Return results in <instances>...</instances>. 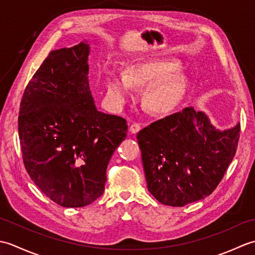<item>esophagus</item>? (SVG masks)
I'll use <instances>...</instances> for the list:
<instances>
[{
  "label": "esophagus",
  "instance_id": "obj_1",
  "mask_svg": "<svg viewBox=\"0 0 255 255\" xmlns=\"http://www.w3.org/2000/svg\"><path fill=\"white\" fill-rule=\"evenodd\" d=\"M140 129H141V126H140L139 123H132L130 125V128H129V130H130L131 133H137Z\"/></svg>",
  "mask_w": 255,
  "mask_h": 255
}]
</instances>
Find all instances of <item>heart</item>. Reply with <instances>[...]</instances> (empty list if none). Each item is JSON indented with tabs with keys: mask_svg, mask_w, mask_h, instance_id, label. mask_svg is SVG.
<instances>
[{
	"mask_svg": "<svg viewBox=\"0 0 255 255\" xmlns=\"http://www.w3.org/2000/svg\"><path fill=\"white\" fill-rule=\"evenodd\" d=\"M174 62L150 60L129 68L126 74L110 71L106 77L105 100L113 108H122L131 97L132 88H147L143 105L152 114H166L178 105L186 93V79Z\"/></svg>",
	"mask_w": 255,
	"mask_h": 255,
	"instance_id": "obj_1",
	"label": "heart"
}]
</instances>
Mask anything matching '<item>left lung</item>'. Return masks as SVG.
<instances>
[{
    "label": "left lung",
    "instance_id": "left-lung-1",
    "mask_svg": "<svg viewBox=\"0 0 255 255\" xmlns=\"http://www.w3.org/2000/svg\"><path fill=\"white\" fill-rule=\"evenodd\" d=\"M240 125L221 131L193 107L159 119L137 133L149 192L183 207L213 193L236 154Z\"/></svg>",
    "mask_w": 255,
    "mask_h": 255
}]
</instances>
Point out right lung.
<instances>
[{"instance_id":"add662e5","label":"right lung","mask_w":255,"mask_h":255,"mask_svg":"<svg viewBox=\"0 0 255 255\" xmlns=\"http://www.w3.org/2000/svg\"><path fill=\"white\" fill-rule=\"evenodd\" d=\"M90 46L51 51L21 97L18 133L30 178L62 207H83L104 192L127 121L96 110L89 85Z\"/></svg>"}]
</instances>
